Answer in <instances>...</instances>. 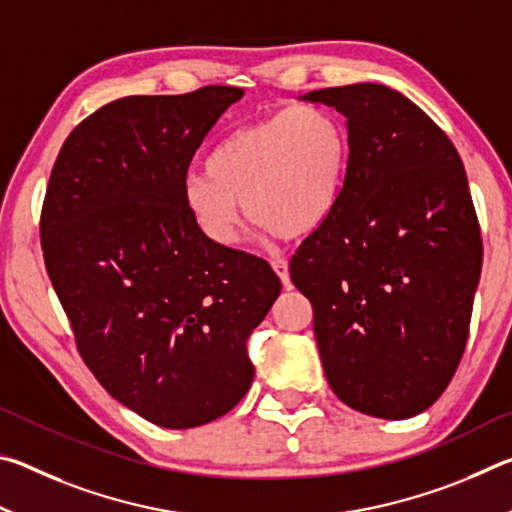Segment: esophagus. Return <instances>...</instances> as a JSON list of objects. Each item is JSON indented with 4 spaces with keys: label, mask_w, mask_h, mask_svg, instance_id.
Masks as SVG:
<instances>
[{
    "label": "esophagus",
    "mask_w": 512,
    "mask_h": 512,
    "mask_svg": "<svg viewBox=\"0 0 512 512\" xmlns=\"http://www.w3.org/2000/svg\"><path fill=\"white\" fill-rule=\"evenodd\" d=\"M271 266H273V271L277 273V277L282 280L284 287L289 289L291 287V277H289V262H287V259H273Z\"/></svg>",
    "instance_id": "esophagus-1"
}]
</instances>
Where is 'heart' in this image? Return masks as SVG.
Wrapping results in <instances>:
<instances>
[{
	"label": "heart",
	"mask_w": 512,
	"mask_h": 512,
	"mask_svg": "<svg viewBox=\"0 0 512 512\" xmlns=\"http://www.w3.org/2000/svg\"><path fill=\"white\" fill-rule=\"evenodd\" d=\"M350 173V137L325 108L298 106L235 128L180 187L196 230L219 248L239 244L244 214L262 235L316 232L339 207Z\"/></svg>",
	"instance_id": "obj_1"
}]
</instances>
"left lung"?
Masks as SVG:
<instances>
[{
  "instance_id": "1",
  "label": "left lung",
  "mask_w": 512,
  "mask_h": 512,
  "mask_svg": "<svg viewBox=\"0 0 512 512\" xmlns=\"http://www.w3.org/2000/svg\"><path fill=\"white\" fill-rule=\"evenodd\" d=\"M300 99L339 110L350 137L341 203L291 259V280L314 307L325 377L354 411L413 418L454 377L481 277L461 155L427 112L386 85Z\"/></svg>"
}]
</instances>
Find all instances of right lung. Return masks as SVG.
Listing matches in <instances>:
<instances>
[{
	"label": "right lung",
	"instance_id": "right-lung-1",
	"mask_svg": "<svg viewBox=\"0 0 512 512\" xmlns=\"http://www.w3.org/2000/svg\"><path fill=\"white\" fill-rule=\"evenodd\" d=\"M241 97L207 85L108 103L65 140L42 207L47 273L83 361L164 429L241 402L255 377L246 339L282 291L264 259L210 244L180 196L192 155Z\"/></svg>",
	"mask_w": 512,
	"mask_h": 512
}]
</instances>
